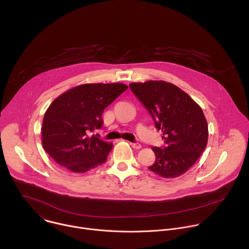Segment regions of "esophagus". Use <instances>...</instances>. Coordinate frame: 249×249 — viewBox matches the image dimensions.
<instances>
[{"label": "esophagus", "mask_w": 249, "mask_h": 249, "mask_svg": "<svg viewBox=\"0 0 249 249\" xmlns=\"http://www.w3.org/2000/svg\"><path fill=\"white\" fill-rule=\"evenodd\" d=\"M130 145L132 146V148L137 149V150H139V149H141V148H142L141 144H139V143H130Z\"/></svg>", "instance_id": "1"}]
</instances>
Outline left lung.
<instances>
[{
  "label": "left lung",
  "mask_w": 249,
  "mask_h": 249,
  "mask_svg": "<svg viewBox=\"0 0 249 249\" xmlns=\"http://www.w3.org/2000/svg\"><path fill=\"white\" fill-rule=\"evenodd\" d=\"M136 97L161 130L165 146L153 147L156 161L149 169L163 178L185 173L208 143V123L200 106L182 89L163 81L129 85Z\"/></svg>",
  "instance_id": "obj_1"
}]
</instances>
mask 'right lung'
<instances>
[{
  "label": "right lung",
  "mask_w": 249,
  "mask_h": 249,
  "mask_svg": "<svg viewBox=\"0 0 249 249\" xmlns=\"http://www.w3.org/2000/svg\"><path fill=\"white\" fill-rule=\"evenodd\" d=\"M128 87L85 84L65 91L49 105L41 134L45 152L66 169L84 173L106 161L113 144L89 133L102 127V113Z\"/></svg>",
  "instance_id": "add662e5"
}]
</instances>
